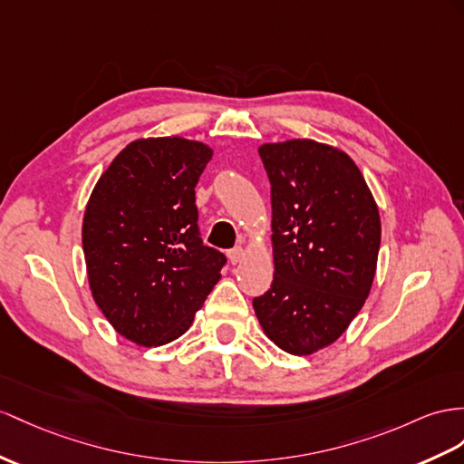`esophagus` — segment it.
Masks as SVG:
<instances>
[{
  "mask_svg": "<svg viewBox=\"0 0 464 464\" xmlns=\"http://www.w3.org/2000/svg\"><path fill=\"white\" fill-rule=\"evenodd\" d=\"M227 255H229V260H231V263H233V265H237V263H241V260H243L245 251H243L241 246H235V248H231V251H229Z\"/></svg>",
  "mask_w": 464,
  "mask_h": 464,
  "instance_id": "obj_1",
  "label": "esophagus"
}]
</instances>
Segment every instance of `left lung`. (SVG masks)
<instances>
[{"label":"left lung","mask_w":464,"mask_h":464,"mask_svg":"<svg viewBox=\"0 0 464 464\" xmlns=\"http://www.w3.org/2000/svg\"><path fill=\"white\" fill-rule=\"evenodd\" d=\"M258 152L270 180L275 280L253 307L282 351L312 354L343 335L371 292L378 208L343 150L294 139Z\"/></svg>","instance_id":"left-lung-1"}]
</instances>
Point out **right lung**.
Listing matches in <instances>:
<instances>
[{
	"label": "right lung",
	"instance_id": "obj_1",
	"mask_svg": "<svg viewBox=\"0 0 464 464\" xmlns=\"http://www.w3.org/2000/svg\"><path fill=\"white\" fill-rule=\"evenodd\" d=\"M209 160L204 142L135 140L90 196L82 245L92 295L117 334L137 345L186 334L227 263L198 227L194 188Z\"/></svg>",
	"mask_w": 464,
	"mask_h": 464
}]
</instances>
